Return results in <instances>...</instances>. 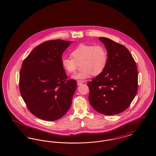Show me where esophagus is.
<instances>
[{"instance_id": "34e87169", "label": "esophagus", "mask_w": 156, "mask_h": 156, "mask_svg": "<svg viewBox=\"0 0 156 156\" xmlns=\"http://www.w3.org/2000/svg\"><path fill=\"white\" fill-rule=\"evenodd\" d=\"M83 83V81H77V85H78V86H80V85H81Z\"/></svg>"}]
</instances>
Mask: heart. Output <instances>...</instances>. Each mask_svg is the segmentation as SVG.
Masks as SVG:
<instances>
[{
	"instance_id": "obj_1",
	"label": "heart",
	"mask_w": 156,
	"mask_h": 156,
	"mask_svg": "<svg viewBox=\"0 0 156 156\" xmlns=\"http://www.w3.org/2000/svg\"><path fill=\"white\" fill-rule=\"evenodd\" d=\"M71 57H62V67L67 73H75L78 65L81 70L72 76L76 80H84L92 75L100 74L105 69L107 62V52L101 45L81 44L71 52Z\"/></svg>"
}]
</instances>
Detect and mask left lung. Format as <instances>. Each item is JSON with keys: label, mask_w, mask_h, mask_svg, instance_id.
<instances>
[{"label": "left lung", "mask_w": 156, "mask_h": 156, "mask_svg": "<svg viewBox=\"0 0 156 156\" xmlns=\"http://www.w3.org/2000/svg\"><path fill=\"white\" fill-rule=\"evenodd\" d=\"M99 39L107 49V62L103 72L87 83L89 101L98 112L115 115L128 108L137 94V66L124 45L107 37Z\"/></svg>", "instance_id": "obj_1"}]
</instances>
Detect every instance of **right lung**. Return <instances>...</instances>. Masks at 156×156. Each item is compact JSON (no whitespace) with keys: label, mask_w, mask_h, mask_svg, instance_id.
<instances>
[{"label":"right lung","mask_w":156,"mask_h":156,"mask_svg":"<svg viewBox=\"0 0 156 156\" xmlns=\"http://www.w3.org/2000/svg\"><path fill=\"white\" fill-rule=\"evenodd\" d=\"M71 42L60 39L44 42L23 62L20 94L30 112L37 118L55 121L63 117L71 107L76 81L67 80L62 57Z\"/></svg>","instance_id":"obj_1"}]
</instances>
